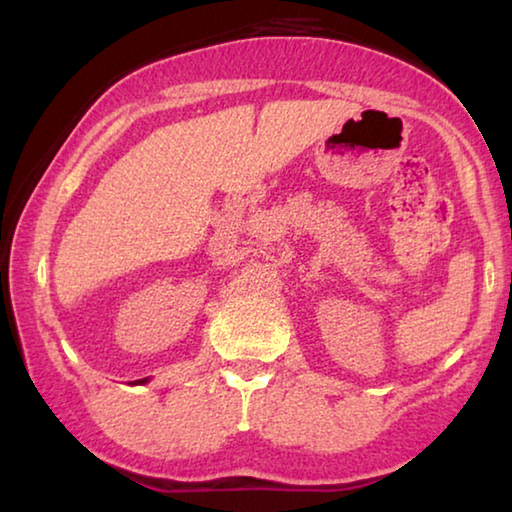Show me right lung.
I'll return each mask as SVG.
<instances>
[{
	"label": "right lung",
	"instance_id": "add662e5",
	"mask_svg": "<svg viewBox=\"0 0 512 512\" xmlns=\"http://www.w3.org/2000/svg\"><path fill=\"white\" fill-rule=\"evenodd\" d=\"M140 381H146V379H140Z\"/></svg>",
	"mask_w": 512,
	"mask_h": 512
}]
</instances>
